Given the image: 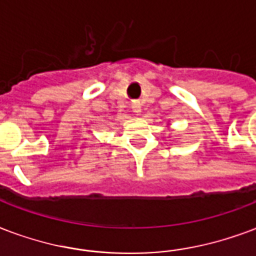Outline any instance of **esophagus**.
I'll return each instance as SVG.
<instances>
[{"instance_id":"esophagus-1","label":"esophagus","mask_w":256,"mask_h":256,"mask_svg":"<svg viewBox=\"0 0 256 256\" xmlns=\"http://www.w3.org/2000/svg\"><path fill=\"white\" fill-rule=\"evenodd\" d=\"M132 111L136 114H141V106L140 104H132Z\"/></svg>"}]
</instances>
